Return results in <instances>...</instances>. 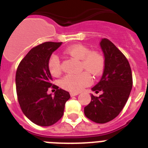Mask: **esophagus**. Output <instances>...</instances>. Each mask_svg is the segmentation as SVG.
I'll return each instance as SVG.
<instances>
[{
    "label": "esophagus",
    "mask_w": 148,
    "mask_h": 148,
    "mask_svg": "<svg viewBox=\"0 0 148 148\" xmlns=\"http://www.w3.org/2000/svg\"><path fill=\"white\" fill-rule=\"evenodd\" d=\"M70 95H71V97H74V96H77V95H78L79 93H77V92H71V93H70Z\"/></svg>",
    "instance_id": "34e87169"
}]
</instances>
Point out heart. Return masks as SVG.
<instances>
[{"mask_svg": "<svg viewBox=\"0 0 148 148\" xmlns=\"http://www.w3.org/2000/svg\"><path fill=\"white\" fill-rule=\"evenodd\" d=\"M66 53L72 58L81 60V70H85L78 74H67L61 79L60 85L66 90L71 92H79L84 88L92 83V78L89 74L95 77L100 76L105 67L103 56L97 51H90L84 45H77L68 47ZM47 67L53 76H58L61 72L60 60L57 55L52 54L50 57Z\"/></svg>", "mask_w": 148, "mask_h": 148, "instance_id": "1", "label": "heart"}]
</instances>
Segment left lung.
<instances>
[{
  "mask_svg": "<svg viewBox=\"0 0 148 148\" xmlns=\"http://www.w3.org/2000/svg\"><path fill=\"white\" fill-rule=\"evenodd\" d=\"M100 46L105 60L101 81L91 88L99 97L91 95V101L84 108V114L92 121L104 124L119 114L128 100L133 81L131 66L126 57L111 41L103 38Z\"/></svg>",
  "mask_w": 148,
  "mask_h": 148,
  "instance_id": "8db88e82",
  "label": "left lung"
}]
</instances>
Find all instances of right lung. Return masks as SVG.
I'll return each instance as SVG.
<instances>
[{
    "mask_svg": "<svg viewBox=\"0 0 148 148\" xmlns=\"http://www.w3.org/2000/svg\"><path fill=\"white\" fill-rule=\"evenodd\" d=\"M62 42H45L29 51L18 65L16 90L24 114L37 125H53L62 117L65 103L71 97L63 89L56 88L53 96L47 94L52 86L47 63L53 51Z\"/></svg>",
    "mask_w": 148,
    "mask_h": 148,
    "instance_id": "obj_1",
    "label": "right lung"
}]
</instances>
